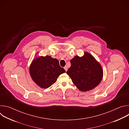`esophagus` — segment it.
I'll use <instances>...</instances> for the list:
<instances>
[{"instance_id": "34e87169", "label": "esophagus", "mask_w": 129, "mask_h": 129, "mask_svg": "<svg viewBox=\"0 0 129 129\" xmlns=\"http://www.w3.org/2000/svg\"><path fill=\"white\" fill-rule=\"evenodd\" d=\"M64 69L66 71H67V70H68V67H67V66H65V67H64Z\"/></svg>"}]
</instances>
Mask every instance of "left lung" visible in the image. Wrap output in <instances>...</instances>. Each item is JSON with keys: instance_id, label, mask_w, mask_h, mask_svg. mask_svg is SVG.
Returning a JSON list of instances; mask_svg holds the SVG:
<instances>
[{"instance_id": "1", "label": "left lung", "mask_w": 129, "mask_h": 129, "mask_svg": "<svg viewBox=\"0 0 129 129\" xmlns=\"http://www.w3.org/2000/svg\"><path fill=\"white\" fill-rule=\"evenodd\" d=\"M71 66L67 74L73 83L81 91L94 89L102 80L103 70L101 65L88 52L84 56H76L70 60Z\"/></svg>"}]
</instances>
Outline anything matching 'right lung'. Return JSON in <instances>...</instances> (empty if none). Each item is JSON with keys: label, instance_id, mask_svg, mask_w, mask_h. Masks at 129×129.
I'll use <instances>...</instances> for the list:
<instances>
[{"label": "right lung", "instance_id": "obj_1", "mask_svg": "<svg viewBox=\"0 0 129 129\" xmlns=\"http://www.w3.org/2000/svg\"><path fill=\"white\" fill-rule=\"evenodd\" d=\"M65 72L57 59L47 55L34 59L29 66L32 80L38 86L44 89L51 86L57 81L58 77Z\"/></svg>", "mask_w": 129, "mask_h": 129}]
</instances>
